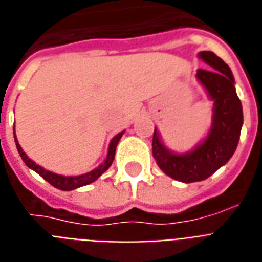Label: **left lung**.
<instances>
[{
	"label": "left lung",
	"mask_w": 262,
	"mask_h": 262,
	"mask_svg": "<svg viewBox=\"0 0 262 262\" xmlns=\"http://www.w3.org/2000/svg\"><path fill=\"white\" fill-rule=\"evenodd\" d=\"M208 70L196 71L208 96L213 102L212 123L208 135L186 154H176L166 146L155 128L152 154L162 171L181 183L202 181L226 165L237 148L243 125V108L228 64L212 51L198 53Z\"/></svg>",
	"instance_id": "1"
}]
</instances>
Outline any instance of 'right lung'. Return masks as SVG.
<instances>
[{
	"label": "right lung",
	"mask_w": 262,
	"mask_h": 262,
	"mask_svg": "<svg viewBox=\"0 0 262 262\" xmlns=\"http://www.w3.org/2000/svg\"><path fill=\"white\" fill-rule=\"evenodd\" d=\"M13 131H15V127H13ZM124 131L121 133H118L114 138L110 141V145H108V150H107V156H106V159L103 162L102 165H99L96 169H93V170L88 171L85 174L81 176H61L57 174V173H53L50 170H46L45 167H41L40 165H36L33 160L30 159L28 155L25 154L24 149L20 148V145H19L18 139H16V135L13 133V137H15V142H16V148H18V152L20 155V158L25 162V165L28 166L29 169L34 170L37 174H40L46 181H49L51 186L55 187V188H58V190H62V191H71V190H75V188H79V187L88 186V184H91L95 180H97L100 176L104 173V171L107 170L108 167L112 166L113 160H114V155H116V148H117L118 141L121 139L123 137Z\"/></svg>",
	"instance_id": "right-lung-1"
}]
</instances>
